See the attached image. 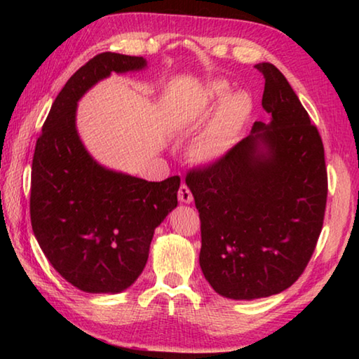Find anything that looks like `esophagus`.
I'll use <instances>...</instances> for the list:
<instances>
[{"label": "esophagus", "mask_w": 359, "mask_h": 359, "mask_svg": "<svg viewBox=\"0 0 359 359\" xmlns=\"http://www.w3.org/2000/svg\"><path fill=\"white\" fill-rule=\"evenodd\" d=\"M179 201L185 204H190L193 201V194L190 191V188H188L185 184H182L179 188Z\"/></svg>", "instance_id": "esophagus-1"}]
</instances>
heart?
I'll return each instance as SVG.
<instances>
[{
  "label": "heart",
  "instance_id": "obj_1",
  "mask_svg": "<svg viewBox=\"0 0 359 359\" xmlns=\"http://www.w3.org/2000/svg\"><path fill=\"white\" fill-rule=\"evenodd\" d=\"M228 82L214 81L208 83L198 102L194 117L203 120L217 111L201 135L188 147L190 158L198 165H214L228 154L238 141L252 114V98L244 92L231 93Z\"/></svg>",
  "mask_w": 359,
  "mask_h": 359
}]
</instances>
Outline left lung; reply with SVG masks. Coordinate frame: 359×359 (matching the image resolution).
Listing matches in <instances>:
<instances>
[{
  "label": "left lung",
  "mask_w": 359,
  "mask_h": 359,
  "mask_svg": "<svg viewBox=\"0 0 359 359\" xmlns=\"http://www.w3.org/2000/svg\"><path fill=\"white\" fill-rule=\"evenodd\" d=\"M263 104L269 123L222 160L187 175L201 218L205 280L229 299H258L291 287L306 269L323 226L327 196L325 149L317 126L271 63Z\"/></svg>",
  "instance_id": "1"
}]
</instances>
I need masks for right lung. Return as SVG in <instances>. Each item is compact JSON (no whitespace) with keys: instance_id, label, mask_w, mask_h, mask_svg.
<instances>
[{"instance_id":"obj_1","label":"right lung","mask_w":359,"mask_h":359,"mask_svg":"<svg viewBox=\"0 0 359 359\" xmlns=\"http://www.w3.org/2000/svg\"><path fill=\"white\" fill-rule=\"evenodd\" d=\"M142 57L104 52L85 63L53 101L32 166L33 233L66 282L85 293H120L141 276L155 228L177 208L180 177L147 182L112 171L88 154L76 128L77 102Z\"/></svg>"}]
</instances>
